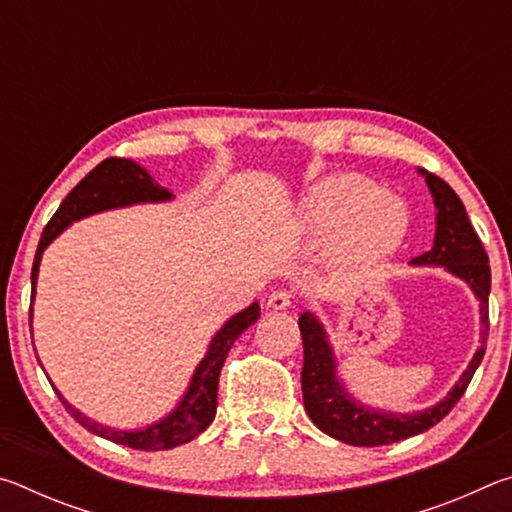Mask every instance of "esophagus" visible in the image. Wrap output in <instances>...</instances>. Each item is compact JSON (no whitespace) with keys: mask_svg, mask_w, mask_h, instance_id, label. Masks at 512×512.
Here are the masks:
<instances>
[{"mask_svg":"<svg viewBox=\"0 0 512 512\" xmlns=\"http://www.w3.org/2000/svg\"><path fill=\"white\" fill-rule=\"evenodd\" d=\"M291 302H293L291 291H287V289H277V291L271 293V296H268L266 305L271 307V309H275V311H282V309H289Z\"/></svg>","mask_w":512,"mask_h":512,"instance_id":"34e87169","label":"esophagus"}]
</instances>
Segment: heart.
<instances>
[{
	"mask_svg": "<svg viewBox=\"0 0 512 512\" xmlns=\"http://www.w3.org/2000/svg\"><path fill=\"white\" fill-rule=\"evenodd\" d=\"M300 216L309 230H334V255L350 266L375 264L393 255L411 225L402 198L381 192L361 173L320 180L302 198Z\"/></svg>",
	"mask_w": 512,
	"mask_h": 512,
	"instance_id": "1",
	"label": "heart"
}]
</instances>
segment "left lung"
Instances as JSON below:
<instances>
[{"mask_svg": "<svg viewBox=\"0 0 512 512\" xmlns=\"http://www.w3.org/2000/svg\"><path fill=\"white\" fill-rule=\"evenodd\" d=\"M424 176L429 192L436 205V237L427 253L411 259V266H440L463 280L479 300L481 314V336L479 348L467 363L463 375L449 388L443 400L422 411L395 413L354 400L336 372V354L329 343L327 329L311 311H302L298 318L302 348H305V366H302V400L311 422L320 431L341 443L357 447H377L400 443L404 438L418 436L431 429L461 400L467 384H470L476 368L485 354L488 341V296H490V264L485 248L476 235L465 205L443 178L418 169Z\"/></svg>", "mask_w": 512, "mask_h": 512, "instance_id": "1", "label": "left lung"}]
</instances>
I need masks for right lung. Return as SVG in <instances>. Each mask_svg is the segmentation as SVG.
<instances>
[{
  "instance_id": "add662e5",
  "label": "right lung",
  "mask_w": 512,
  "mask_h": 512,
  "mask_svg": "<svg viewBox=\"0 0 512 512\" xmlns=\"http://www.w3.org/2000/svg\"><path fill=\"white\" fill-rule=\"evenodd\" d=\"M173 194L167 187L158 185L153 176L140 164L126 158H108L101 164H97L88 176H85L72 192L65 196V201L60 203L58 212L51 216L45 232L36 250V259H33V271H31V284L33 293L31 300L36 298V282L40 271V259L45 248L54 241L60 232L67 230L74 221H81L85 216L117 210V207H131L140 203H167L171 201ZM259 318V302L241 309L239 314L228 318L223 327L212 336L210 345H207L205 357L198 363L185 395L180 397V402L173 406L164 418L158 422L146 424L140 429H115L106 427L90 420L88 415H83L79 409H74L63 395L58 391L60 402L65 404L67 413L72 418L83 424L85 429L94 436H101L112 443L142 449V452H160V449H173L178 445H185L189 440H194L198 433L210 427L216 413V391H219V375L225 363V357L241 334L246 329L257 323ZM42 366V363H40Z\"/></svg>"
}]
</instances>
